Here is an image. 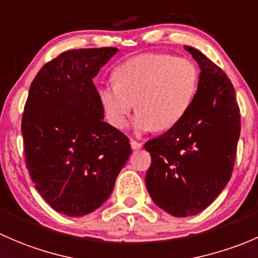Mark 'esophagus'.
<instances>
[{"mask_svg":"<svg viewBox=\"0 0 258 258\" xmlns=\"http://www.w3.org/2000/svg\"><path fill=\"white\" fill-rule=\"evenodd\" d=\"M130 147H132L133 150H138V149H142L143 144L139 142H135V140H130Z\"/></svg>","mask_w":258,"mask_h":258,"instance_id":"obj_1","label":"esophagus"}]
</instances>
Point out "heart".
Returning a JSON list of instances; mask_svg holds the SVG:
<instances>
[{
    "label": "heart",
    "instance_id": "1",
    "mask_svg": "<svg viewBox=\"0 0 258 258\" xmlns=\"http://www.w3.org/2000/svg\"><path fill=\"white\" fill-rule=\"evenodd\" d=\"M114 83L99 89L107 120L116 129L128 124L134 105L137 132L170 129L190 109L199 88L196 64L170 54L145 53L121 63L114 72Z\"/></svg>",
    "mask_w": 258,
    "mask_h": 258
}]
</instances>
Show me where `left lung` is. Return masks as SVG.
Segmentation results:
<instances>
[{"label":"left lung","instance_id":"left-lung-1","mask_svg":"<svg viewBox=\"0 0 258 258\" xmlns=\"http://www.w3.org/2000/svg\"><path fill=\"white\" fill-rule=\"evenodd\" d=\"M184 48L200 68L195 99L176 125L144 145L151 156L145 175L149 194L176 217L198 215L226 187L241 130L230 79L200 50Z\"/></svg>","mask_w":258,"mask_h":258}]
</instances>
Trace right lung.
<instances>
[{"instance_id":"1","label":"right lung","mask_w":258,"mask_h":258,"mask_svg":"<svg viewBox=\"0 0 258 258\" xmlns=\"http://www.w3.org/2000/svg\"><path fill=\"white\" fill-rule=\"evenodd\" d=\"M118 48L67 50L31 84L22 135L26 165L47 204L72 217L102 206L128 160L129 139L105 123L93 78Z\"/></svg>"}]
</instances>
